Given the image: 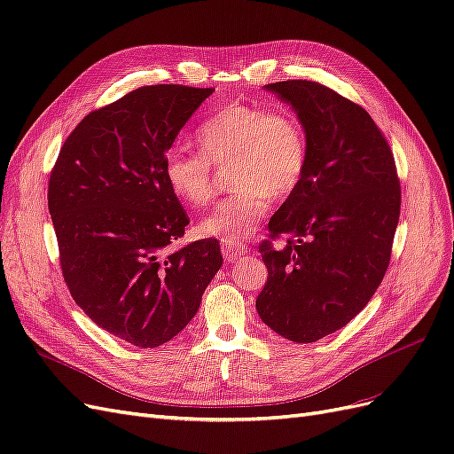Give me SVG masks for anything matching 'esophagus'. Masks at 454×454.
I'll list each match as a JSON object with an SVG mask.
<instances>
[{"label": "esophagus", "instance_id": "obj_1", "mask_svg": "<svg viewBox=\"0 0 454 454\" xmlns=\"http://www.w3.org/2000/svg\"><path fill=\"white\" fill-rule=\"evenodd\" d=\"M222 254H223V257L227 261H235V259L242 257L246 254V250L242 248V246H239V244H223L222 246Z\"/></svg>", "mask_w": 454, "mask_h": 454}]
</instances>
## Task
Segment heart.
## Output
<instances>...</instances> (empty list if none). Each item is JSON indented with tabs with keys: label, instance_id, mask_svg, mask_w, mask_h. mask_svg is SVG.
Returning <instances> with one entry per match:
<instances>
[{
	"label": "heart",
	"instance_id": "obj_1",
	"mask_svg": "<svg viewBox=\"0 0 454 454\" xmlns=\"http://www.w3.org/2000/svg\"><path fill=\"white\" fill-rule=\"evenodd\" d=\"M197 145L200 153L172 147L164 157V177L177 199L200 208L215 193L214 167L232 164L229 182L235 193L215 204L197 225L202 237L225 244L248 239L270 199L290 197L307 172L305 127L287 109L225 106L199 127Z\"/></svg>",
	"mask_w": 454,
	"mask_h": 454
}]
</instances>
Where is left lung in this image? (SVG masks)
<instances>
[{
	"label": "left lung",
	"mask_w": 454,
	"mask_h": 454,
	"mask_svg": "<svg viewBox=\"0 0 454 454\" xmlns=\"http://www.w3.org/2000/svg\"><path fill=\"white\" fill-rule=\"evenodd\" d=\"M303 122V182L269 222L261 244L269 270L259 318L294 342L345 327L373 297L390 263L400 219L392 151L364 107L312 81L265 85Z\"/></svg>",
	"instance_id": "8db88e82"
}]
</instances>
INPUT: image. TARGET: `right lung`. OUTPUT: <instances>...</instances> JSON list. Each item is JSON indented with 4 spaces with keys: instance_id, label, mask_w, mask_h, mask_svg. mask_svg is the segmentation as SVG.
Segmentation results:
<instances>
[{
    "instance_id": "right-lung-1",
    "label": "right lung",
    "mask_w": 454,
    "mask_h": 454,
    "mask_svg": "<svg viewBox=\"0 0 454 454\" xmlns=\"http://www.w3.org/2000/svg\"><path fill=\"white\" fill-rule=\"evenodd\" d=\"M214 89L151 85L89 114L64 142L49 212L64 280L106 332L157 348L193 320L223 263L219 242L182 248L189 219L164 177L176 136Z\"/></svg>"
}]
</instances>
